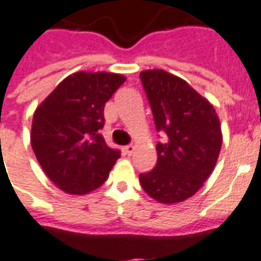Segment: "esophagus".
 I'll return each mask as SVG.
<instances>
[{"label":"esophagus","instance_id":"obj_1","mask_svg":"<svg viewBox=\"0 0 261 261\" xmlns=\"http://www.w3.org/2000/svg\"><path fill=\"white\" fill-rule=\"evenodd\" d=\"M123 151H125L126 155H132V153L135 151V146H133V144H128V146L123 147Z\"/></svg>","mask_w":261,"mask_h":261}]
</instances>
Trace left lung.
<instances>
[{
    "mask_svg": "<svg viewBox=\"0 0 261 261\" xmlns=\"http://www.w3.org/2000/svg\"><path fill=\"white\" fill-rule=\"evenodd\" d=\"M157 130V164L140 174L143 191L159 203L174 204L189 199L210 176L222 144L220 119L207 98L189 83L163 69L140 72Z\"/></svg>",
    "mask_w": 261,
    "mask_h": 261,
    "instance_id": "8db88e82",
    "label": "left lung"
}]
</instances>
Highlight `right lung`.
<instances>
[{
    "label": "right lung",
    "instance_id": "right-lung-1",
    "mask_svg": "<svg viewBox=\"0 0 261 261\" xmlns=\"http://www.w3.org/2000/svg\"><path fill=\"white\" fill-rule=\"evenodd\" d=\"M126 77L76 72L36 108L30 142L45 175L69 195H87L106 182L121 157L100 133L106 102Z\"/></svg>",
    "mask_w": 261,
    "mask_h": 261
}]
</instances>
